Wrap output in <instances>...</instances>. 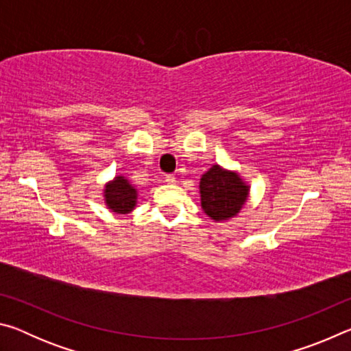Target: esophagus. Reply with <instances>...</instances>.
<instances>
[{
  "mask_svg": "<svg viewBox=\"0 0 351 351\" xmlns=\"http://www.w3.org/2000/svg\"><path fill=\"white\" fill-rule=\"evenodd\" d=\"M165 182H167V184H175L176 182V178L173 175H165Z\"/></svg>",
  "mask_w": 351,
  "mask_h": 351,
  "instance_id": "esophagus-1",
  "label": "esophagus"
}]
</instances>
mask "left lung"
I'll list each match as a JSON object with an SVG mask.
<instances>
[{"label": "left lung", "mask_w": 351, "mask_h": 351, "mask_svg": "<svg viewBox=\"0 0 351 351\" xmlns=\"http://www.w3.org/2000/svg\"><path fill=\"white\" fill-rule=\"evenodd\" d=\"M249 187L235 171L213 165L199 181L201 207L215 221L235 217L247 199Z\"/></svg>", "instance_id": "8db88e82"}]
</instances>
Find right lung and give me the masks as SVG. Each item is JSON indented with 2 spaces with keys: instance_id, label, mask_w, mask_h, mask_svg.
<instances>
[{
  "instance_id": "1",
  "label": "right lung",
  "mask_w": 351,
  "mask_h": 351,
  "mask_svg": "<svg viewBox=\"0 0 351 351\" xmlns=\"http://www.w3.org/2000/svg\"><path fill=\"white\" fill-rule=\"evenodd\" d=\"M105 203L116 213H128L134 209L138 192L123 176H116L105 186Z\"/></svg>"
}]
</instances>
